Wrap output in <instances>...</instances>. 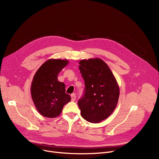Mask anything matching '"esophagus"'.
<instances>
[{"instance_id":"esophagus-1","label":"esophagus","mask_w":159,"mask_h":159,"mask_svg":"<svg viewBox=\"0 0 159 159\" xmlns=\"http://www.w3.org/2000/svg\"><path fill=\"white\" fill-rule=\"evenodd\" d=\"M71 101H75V99H76V95H75V93H72L71 95Z\"/></svg>"}]
</instances>
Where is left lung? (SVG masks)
Returning a JSON list of instances; mask_svg holds the SVG:
<instances>
[{"label": "left lung", "instance_id": "1", "mask_svg": "<svg viewBox=\"0 0 159 159\" xmlns=\"http://www.w3.org/2000/svg\"><path fill=\"white\" fill-rule=\"evenodd\" d=\"M84 80V94L78 101L81 116L86 120L98 123L115 110L119 98L118 83L109 66L101 58L79 62Z\"/></svg>", "mask_w": 159, "mask_h": 159}]
</instances>
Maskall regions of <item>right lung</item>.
Returning <instances> with one entry per match:
<instances>
[{
  "label": "right lung",
  "instance_id": "add662e5",
  "mask_svg": "<svg viewBox=\"0 0 159 159\" xmlns=\"http://www.w3.org/2000/svg\"><path fill=\"white\" fill-rule=\"evenodd\" d=\"M68 60L49 59L42 65L33 77L31 94L39 113L45 117L60 115L64 106L71 101L66 93L65 84L58 80L59 72L68 65Z\"/></svg>",
  "mask_w": 159,
  "mask_h": 159
}]
</instances>
